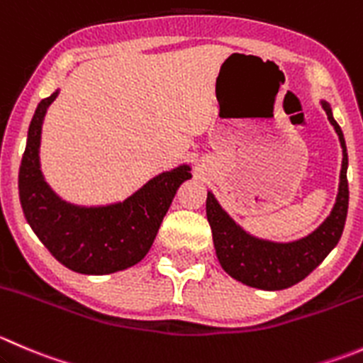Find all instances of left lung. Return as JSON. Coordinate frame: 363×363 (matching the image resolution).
Here are the masks:
<instances>
[{
  "instance_id": "1",
  "label": "left lung",
  "mask_w": 363,
  "mask_h": 363,
  "mask_svg": "<svg viewBox=\"0 0 363 363\" xmlns=\"http://www.w3.org/2000/svg\"><path fill=\"white\" fill-rule=\"evenodd\" d=\"M321 106L339 136L342 147V168H340L339 193L332 213L315 230L305 238L287 242L257 238L235 223L227 211L220 206L213 191H207L206 213L213 230L216 257L228 275L245 286L262 291H280L301 282L326 259L342 235L347 216V202H350L346 140L342 129L333 118L330 104L321 101Z\"/></svg>"
}]
</instances>
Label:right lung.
I'll use <instances>...</instances> for the list:
<instances>
[{
    "label": "right lung",
    "mask_w": 363,
    "mask_h": 363,
    "mask_svg": "<svg viewBox=\"0 0 363 363\" xmlns=\"http://www.w3.org/2000/svg\"><path fill=\"white\" fill-rule=\"evenodd\" d=\"M60 90L42 99L28 129L19 168V199L31 230L58 262L83 275H110L147 255L177 188L191 179L189 164H179L147 181L122 202L77 206L63 200L45 182L40 168L42 124Z\"/></svg>",
    "instance_id": "obj_1"
}]
</instances>
